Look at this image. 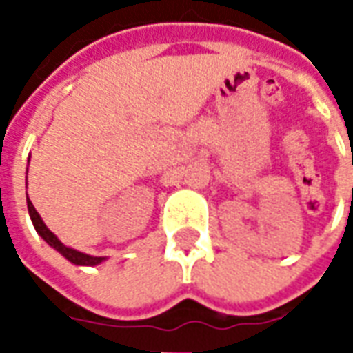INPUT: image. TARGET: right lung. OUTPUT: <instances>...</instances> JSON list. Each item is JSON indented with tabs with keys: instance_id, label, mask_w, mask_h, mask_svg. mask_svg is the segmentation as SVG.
I'll list each match as a JSON object with an SVG mask.
<instances>
[{
	"instance_id": "add662e5",
	"label": "right lung",
	"mask_w": 353,
	"mask_h": 353,
	"mask_svg": "<svg viewBox=\"0 0 353 353\" xmlns=\"http://www.w3.org/2000/svg\"><path fill=\"white\" fill-rule=\"evenodd\" d=\"M28 212H30V217H32V223H34L35 230L39 232V236L47 242L49 245H52L57 252H60L62 255H64L65 259L72 261L73 265H83V266H94V265H100L101 261H103V257H92V255H87V253H81L77 252V250H72V248H65L60 240H58L52 232H50L49 229H47V225L43 223V219L39 217V214L35 212L34 204L30 202V199H28Z\"/></svg>"
}]
</instances>
